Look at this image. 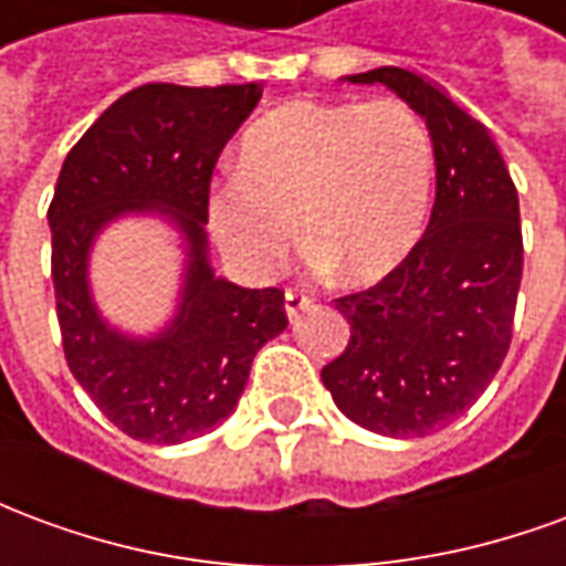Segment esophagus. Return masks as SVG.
<instances>
[{
	"label": "esophagus",
	"mask_w": 566,
	"mask_h": 566,
	"mask_svg": "<svg viewBox=\"0 0 566 566\" xmlns=\"http://www.w3.org/2000/svg\"><path fill=\"white\" fill-rule=\"evenodd\" d=\"M312 306V296L306 291H300V287H287L284 291V312H287V318H300V312H306Z\"/></svg>",
	"instance_id": "1"
}]
</instances>
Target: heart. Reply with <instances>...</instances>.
Returning <instances> with one entry per match:
<instances>
[{
	"label": "heart",
	"mask_w": 566,
	"mask_h": 566,
	"mask_svg": "<svg viewBox=\"0 0 566 566\" xmlns=\"http://www.w3.org/2000/svg\"><path fill=\"white\" fill-rule=\"evenodd\" d=\"M430 197L433 145L409 105L294 99L245 129L209 227L235 266L266 275L294 245L296 220L312 266L369 284L416 251Z\"/></svg>",
	"instance_id": "obj_1"
}]
</instances>
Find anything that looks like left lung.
<instances>
[{"instance_id": "8db88e82", "label": "left lung", "mask_w": 566, "mask_h": 566, "mask_svg": "<svg viewBox=\"0 0 566 566\" xmlns=\"http://www.w3.org/2000/svg\"><path fill=\"white\" fill-rule=\"evenodd\" d=\"M345 81L385 84L424 117L437 202L397 270L336 300L352 336L321 381L355 424L427 437L479 400L510 352L524 263L518 190L488 129L430 81L397 66Z\"/></svg>"}]
</instances>
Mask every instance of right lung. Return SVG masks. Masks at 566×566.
Listing matches in <instances>:
<instances>
[{
	"label": "right lung",
	"instance_id": "1",
	"mask_svg": "<svg viewBox=\"0 0 566 566\" xmlns=\"http://www.w3.org/2000/svg\"><path fill=\"white\" fill-rule=\"evenodd\" d=\"M258 84H142L69 150L48 209L56 321L72 376L127 437L175 446L233 416L251 360L287 327L279 287H239L209 266V187ZM163 213L186 235L179 315L150 340L108 328L92 303V239L124 213Z\"/></svg>",
	"mask_w": 566,
	"mask_h": 566
}]
</instances>
